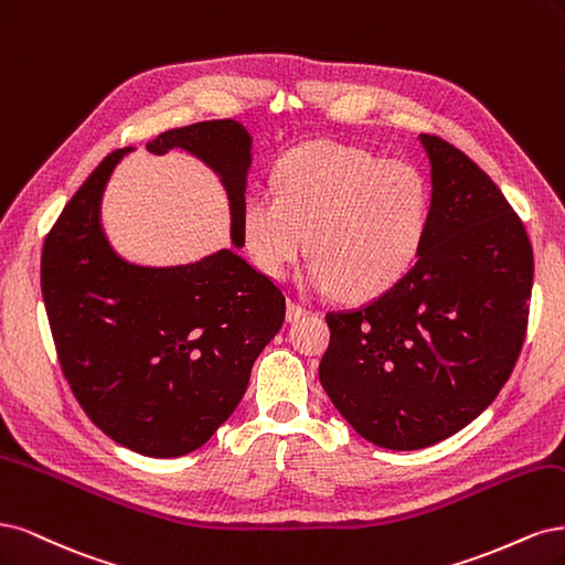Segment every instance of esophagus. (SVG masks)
<instances>
[{"instance_id":"1","label":"esophagus","mask_w":565,"mask_h":565,"mask_svg":"<svg viewBox=\"0 0 565 565\" xmlns=\"http://www.w3.org/2000/svg\"><path fill=\"white\" fill-rule=\"evenodd\" d=\"M305 315H307V309H305L302 305L288 300V305H286V321H288V323H290V321H298V319L305 317Z\"/></svg>"}]
</instances>
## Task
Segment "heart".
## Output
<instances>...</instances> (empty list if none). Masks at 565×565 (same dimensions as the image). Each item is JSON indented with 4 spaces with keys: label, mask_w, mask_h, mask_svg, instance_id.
Wrapping results in <instances>:
<instances>
[{
    "label": "heart",
    "mask_w": 565,
    "mask_h": 565,
    "mask_svg": "<svg viewBox=\"0 0 565 565\" xmlns=\"http://www.w3.org/2000/svg\"><path fill=\"white\" fill-rule=\"evenodd\" d=\"M275 192H248L239 211L244 248L265 277L298 275L312 296L350 302L387 296L420 260L429 239L434 192L427 173L404 159L331 140L288 150L275 167Z\"/></svg>",
    "instance_id": "obj_1"
}]
</instances>
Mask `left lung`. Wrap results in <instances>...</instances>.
<instances>
[{
  "instance_id": "1",
  "label": "left lung",
  "mask_w": 565,
  "mask_h": 565,
  "mask_svg": "<svg viewBox=\"0 0 565 565\" xmlns=\"http://www.w3.org/2000/svg\"><path fill=\"white\" fill-rule=\"evenodd\" d=\"M431 167L429 239L387 296L329 312L319 380L363 439L439 444L479 417L514 371L527 326L533 248L500 188L465 152L420 136Z\"/></svg>"
}]
</instances>
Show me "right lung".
I'll list each match as a JSON object with an SVG mask.
<instances>
[{
    "instance_id": "1",
    "label": "right lung",
    "mask_w": 565,
    "mask_h": 565,
    "mask_svg": "<svg viewBox=\"0 0 565 565\" xmlns=\"http://www.w3.org/2000/svg\"><path fill=\"white\" fill-rule=\"evenodd\" d=\"M253 138L234 119L159 134L152 154L185 150L221 178L234 248L188 265L121 258L103 230L100 204L117 163L107 154L49 232L42 296L61 369L77 402L110 439L148 458L204 446L239 406L253 361L284 323L281 288L242 248Z\"/></svg>"
}]
</instances>
